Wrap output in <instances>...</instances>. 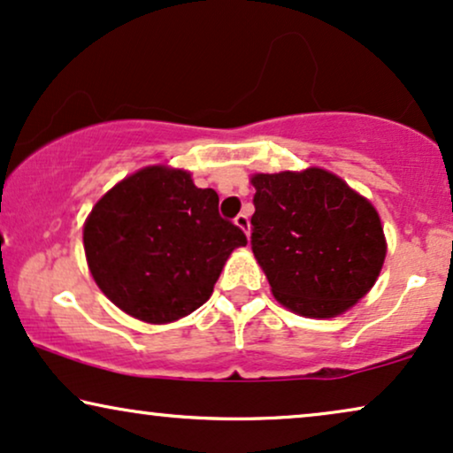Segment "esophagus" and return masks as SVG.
I'll return each instance as SVG.
<instances>
[{
	"label": "esophagus",
	"mask_w": 453,
	"mask_h": 453,
	"mask_svg": "<svg viewBox=\"0 0 453 453\" xmlns=\"http://www.w3.org/2000/svg\"><path fill=\"white\" fill-rule=\"evenodd\" d=\"M234 223H236V226L240 227V230H242L246 236H249V232H250V221H249V215L246 213H240L236 219H234Z\"/></svg>",
	"instance_id": "obj_1"
}]
</instances>
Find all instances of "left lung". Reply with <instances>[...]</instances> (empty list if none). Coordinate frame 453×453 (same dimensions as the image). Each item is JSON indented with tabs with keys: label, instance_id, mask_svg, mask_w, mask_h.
Segmentation results:
<instances>
[{
	"label": "left lung",
	"instance_id": "left-lung-1",
	"mask_svg": "<svg viewBox=\"0 0 453 453\" xmlns=\"http://www.w3.org/2000/svg\"><path fill=\"white\" fill-rule=\"evenodd\" d=\"M250 184V246L286 309L334 318L374 286L387 242L370 200L318 167L257 173Z\"/></svg>",
	"mask_w": 453,
	"mask_h": 453
}]
</instances>
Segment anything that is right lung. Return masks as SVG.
I'll use <instances>...</instances> for the list:
<instances>
[{
	"label": "right lung",
	"mask_w": 453,
	"mask_h": 453,
	"mask_svg": "<svg viewBox=\"0 0 453 453\" xmlns=\"http://www.w3.org/2000/svg\"><path fill=\"white\" fill-rule=\"evenodd\" d=\"M83 246L100 290L131 318L167 324L209 301L246 236L221 219L219 196L188 171L140 169L91 209Z\"/></svg>",
	"instance_id": "right-lung-1"
}]
</instances>
